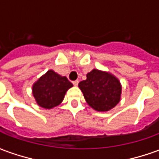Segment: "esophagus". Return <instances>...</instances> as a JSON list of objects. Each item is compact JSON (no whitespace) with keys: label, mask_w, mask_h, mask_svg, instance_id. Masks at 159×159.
<instances>
[{"label":"esophagus","mask_w":159,"mask_h":159,"mask_svg":"<svg viewBox=\"0 0 159 159\" xmlns=\"http://www.w3.org/2000/svg\"><path fill=\"white\" fill-rule=\"evenodd\" d=\"M78 83H79V81H78V80H76V81H73L72 82L74 86H77V85H78Z\"/></svg>","instance_id":"1"}]
</instances>
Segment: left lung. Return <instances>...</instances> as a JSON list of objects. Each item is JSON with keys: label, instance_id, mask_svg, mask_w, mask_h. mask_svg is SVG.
<instances>
[{"label": "left lung", "instance_id": "1", "mask_svg": "<svg viewBox=\"0 0 159 159\" xmlns=\"http://www.w3.org/2000/svg\"><path fill=\"white\" fill-rule=\"evenodd\" d=\"M78 87L90 107L97 111H108L119 103L122 85L113 74L93 69Z\"/></svg>", "mask_w": 159, "mask_h": 159}]
</instances>
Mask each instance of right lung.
Returning <instances> with one entry per match:
<instances>
[{"label":"right lung","instance_id":"1","mask_svg":"<svg viewBox=\"0 0 159 159\" xmlns=\"http://www.w3.org/2000/svg\"><path fill=\"white\" fill-rule=\"evenodd\" d=\"M73 84L66 76H60L49 70L32 85V94L36 104L44 109L58 107L65 98L66 92Z\"/></svg>","mask_w":159,"mask_h":159}]
</instances>
